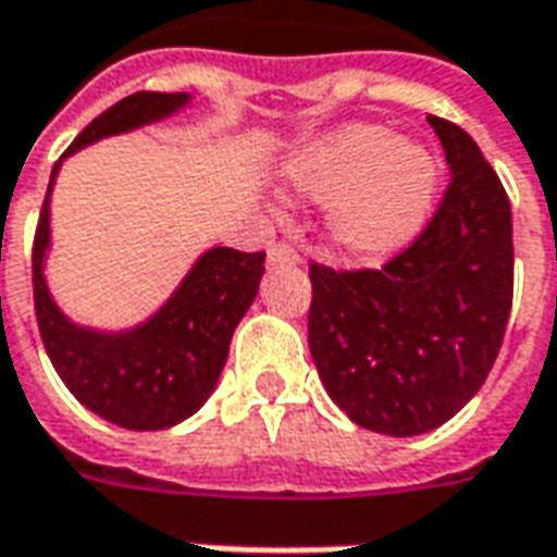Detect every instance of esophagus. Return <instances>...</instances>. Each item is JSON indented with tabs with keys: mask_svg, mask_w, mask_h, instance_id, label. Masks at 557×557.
Here are the masks:
<instances>
[{
	"mask_svg": "<svg viewBox=\"0 0 557 557\" xmlns=\"http://www.w3.org/2000/svg\"><path fill=\"white\" fill-rule=\"evenodd\" d=\"M298 262H301V256H298V250H292L289 244L268 247V265H298Z\"/></svg>",
	"mask_w": 557,
	"mask_h": 557,
	"instance_id": "obj_1",
	"label": "esophagus"
}]
</instances>
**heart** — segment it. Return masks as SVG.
<instances>
[{"label": "heart", "instance_id": "obj_1", "mask_svg": "<svg viewBox=\"0 0 557 557\" xmlns=\"http://www.w3.org/2000/svg\"><path fill=\"white\" fill-rule=\"evenodd\" d=\"M283 190L327 206L325 230L339 253L375 262L403 253L426 230L442 190L430 148L391 127L343 125L286 160Z\"/></svg>", "mask_w": 557, "mask_h": 557}]
</instances>
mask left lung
Masks as SVG:
<instances>
[{"instance_id":"8db88e82","label":"left lung","mask_w":557,"mask_h":557,"mask_svg":"<svg viewBox=\"0 0 557 557\" xmlns=\"http://www.w3.org/2000/svg\"><path fill=\"white\" fill-rule=\"evenodd\" d=\"M450 187L418 242L382 271L313 265L310 355L363 430L409 438L478 394L513 304L510 199L478 143L430 115Z\"/></svg>"}]
</instances>
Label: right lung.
<instances>
[{"instance_id": "add662e5", "label": "right lung", "mask_w": 557, "mask_h": 557, "mask_svg": "<svg viewBox=\"0 0 557 557\" xmlns=\"http://www.w3.org/2000/svg\"><path fill=\"white\" fill-rule=\"evenodd\" d=\"M190 103L194 95L187 91H137L98 115L62 160L107 137L158 125ZM62 160L47 184L32 250L35 315L44 349L67 391L98 418L134 432L175 426L214 394L230 358L232 334L256 301L265 253L208 247L196 256L170 298L143 322L127 327L79 325L55 304L44 271L53 247L50 196Z\"/></svg>"}]
</instances>
